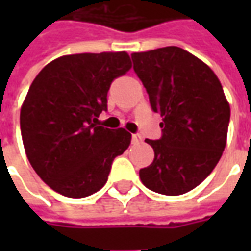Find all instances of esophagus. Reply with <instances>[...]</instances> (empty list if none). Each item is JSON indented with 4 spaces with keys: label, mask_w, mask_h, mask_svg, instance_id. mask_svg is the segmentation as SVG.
Returning a JSON list of instances; mask_svg holds the SVG:
<instances>
[{
    "label": "esophagus",
    "mask_w": 251,
    "mask_h": 251,
    "mask_svg": "<svg viewBox=\"0 0 251 251\" xmlns=\"http://www.w3.org/2000/svg\"><path fill=\"white\" fill-rule=\"evenodd\" d=\"M131 141H133V144H138V142L141 141V136L140 134H133L131 136Z\"/></svg>",
    "instance_id": "obj_1"
}]
</instances>
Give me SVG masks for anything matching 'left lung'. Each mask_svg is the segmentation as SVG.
Returning <instances> with one entry per match:
<instances>
[{
  "label": "left lung",
  "instance_id": "left-lung-1",
  "mask_svg": "<svg viewBox=\"0 0 251 251\" xmlns=\"http://www.w3.org/2000/svg\"><path fill=\"white\" fill-rule=\"evenodd\" d=\"M151 106L163 117V136L145 140L154 160L140 179L157 194L183 195L203 181L227 142L230 104L215 72L179 47L131 53Z\"/></svg>",
  "mask_w": 251,
  "mask_h": 251
}]
</instances>
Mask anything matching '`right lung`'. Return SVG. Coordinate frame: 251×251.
<instances>
[{
  "instance_id": "add662e5",
  "label": "right lung",
  "mask_w": 251,
  "mask_h": 251,
  "mask_svg": "<svg viewBox=\"0 0 251 251\" xmlns=\"http://www.w3.org/2000/svg\"><path fill=\"white\" fill-rule=\"evenodd\" d=\"M131 68L125 51L76 53L48 63L35 77L20 113L26 157L40 179L67 198L102 188L111 164L130 145L125 129L99 126L115 77Z\"/></svg>"
}]
</instances>
